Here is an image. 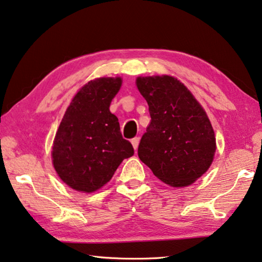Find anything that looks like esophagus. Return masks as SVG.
<instances>
[{
    "label": "esophagus",
    "instance_id": "1",
    "mask_svg": "<svg viewBox=\"0 0 262 262\" xmlns=\"http://www.w3.org/2000/svg\"><path fill=\"white\" fill-rule=\"evenodd\" d=\"M131 144H132V146H134V148H135V151L137 148H138V145H139V138H134L131 140Z\"/></svg>",
    "mask_w": 262,
    "mask_h": 262
}]
</instances>
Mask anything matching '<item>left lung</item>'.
Listing matches in <instances>:
<instances>
[{
	"label": "left lung",
	"instance_id": "1",
	"mask_svg": "<svg viewBox=\"0 0 262 262\" xmlns=\"http://www.w3.org/2000/svg\"><path fill=\"white\" fill-rule=\"evenodd\" d=\"M136 85L151 115L138 147L139 159L168 186H190L210 168L216 153L207 113L175 76H138Z\"/></svg>",
	"mask_w": 262,
	"mask_h": 262
}]
</instances>
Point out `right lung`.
Masks as SVG:
<instances>
[{
	"instance_id": "obj_1",
	"label": "right lung",
	"mask_w": 262,
	"mask_h": 262,
	"mask_svg": "<svg viewBox=\"0 0 262 262\" xmlns=\"http://www.w3.org/2000/svg\"><path fill=\"white\" fill-rule=\"evenodd\" d=\"M122 83L121 76L91 80L75 94L60 122L51 156L58 177L72 189L97 191L124 159L134 156L109 109Z\"/></svg>"
}]
</instances>
